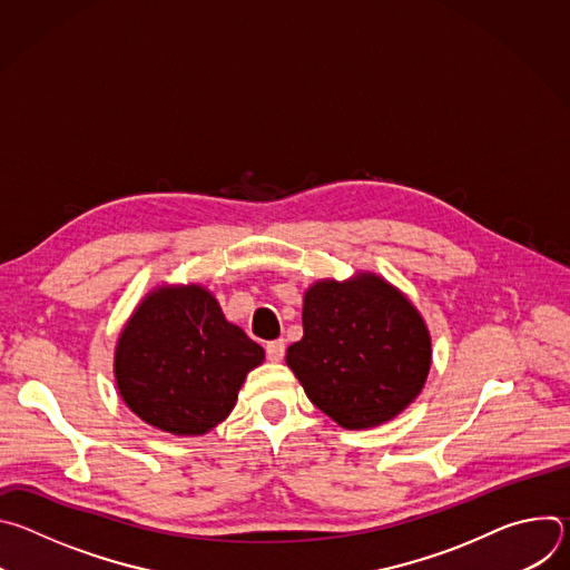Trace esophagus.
I'll list each match as a JSON object with an SVG mask.
<instances>
[{"label":"esophagus","instance_id":"34e87169","mask_svg":"<svg viewBox=\"0 0 570 570\" xmlns=\"http://www.w3.org/2000/svg\"><path fill=\"white\" fill-rule=\"evenodd\" d=\"M284 352H286V343L284 341H273L266 345V356L271 363H279L284 358Z\"/></svg>","mask_w":570,"mask_h":570}]
</instances>
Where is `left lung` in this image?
I'll return each mask as SVG.
<instances>
[{"label":"left lung","instance_id":"left-lung-1","mask_svg":"<svg viewBox=\"0 0 570 570\" xmlns=\"http://www.w3.org/2000/svg\"><path fill=\"white\" fill-rule=\"evenodd\" d=\"M302 327L286 365L315 409L347 431L394 420L426 385L433 361L426 320L376 273L311 284Z\"/></svg>","mask_w":570,"mask_h":570}]
</instances>
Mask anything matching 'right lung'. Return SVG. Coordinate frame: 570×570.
Listing matches in <instances>:
<instances>
[{
	"label": "right lung",
	"mask_w": 570,
	"mask_h": 570,
	"mask_svg": "<svg viewBox=\"0 0 570 570\" xmlns=\"http://www.w3.org/2000/svg\"><path fill=\"white\" fill-rule=\"evenodd\" d=\"M264 347L227 322L203 284H159L124 324L115 383L148 426L178 438L209 433L232 413Z\"/></svg>",
	"instance_id": "add662e5"
}]
</instances>
